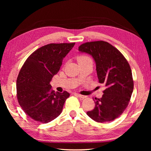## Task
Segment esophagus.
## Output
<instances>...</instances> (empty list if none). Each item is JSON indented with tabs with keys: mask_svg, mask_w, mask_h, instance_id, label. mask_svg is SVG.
<instances>
[{
	"mask_svg": "<svg viewBox=\"0 0 151 151\" xmlns=\"http://www.w3.org/2000/svg\"><path fill=\"white\" fill-rule=\"evenodd\" d=\"M77 97H78L79 98H81V99H84L85 98H86V96H84V95H80L78 93H76L75 94Z\"/></svg>",
	"mask_w": 151,
	"mask_h": 151,
	"instance_id": "obj_1",
	"label": "esophagus"
}]
</instances>
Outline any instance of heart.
<instances>
[{
    "instance_id": "b5f03b06",
    "label": "heart",
    "mask_w": 151,
    "mask_h": 151,
    "mask_svg": "<svg viewBox=\"0 0 151 151\" xmlns=\"http://www.w3.org/2000/svg\"><path fill=\"white\" fill-rule=\"evenodd\" d=\"M87 59H90L89 57L88 56H80L78 58V61H82V60H87Z\"/></svg>"
}]
</instances>
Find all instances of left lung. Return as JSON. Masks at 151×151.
<instances>
[{
    "instance_id": "1",
    "label": "left lung",
    "mask_w": 151,
    "mask_h": 151,
    "mask_svg": "<svg viewBox=\"0 0 151 151\" xmlns=\"http://www.w3.org/2000/svg\"><path fill=\"white\" fill-rule=\"evenodd\" d=\"M78 51L92 56L99 82L106 86L102 97L95 98V107L87 115L99 123L114 120L123 113L133 91L134 81L129 63L116 48L103 41L82 44Z\"/></svg>"
}]
</instances>
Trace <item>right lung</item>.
I'll return each instance as SVG.
<instances>
[{
    "label": "right lung",
    "mask_w": 151,
    "mask_h": 151,
    "mask_svg": "<svg viewBox=\"0 0 151 151\" xmlns=\"http://www.w3.org/2000/svg\"><path fill=\"white\" fill-rule=\"evenodd\" d=\"M75 44L47 45L32 54L22 65L17 79V99L22 110L32 119L47 123L62 113L70 94L65 91L52 90L50 82Z\"/></svg>",
    "instance_id": "1"
}]
</instances>
